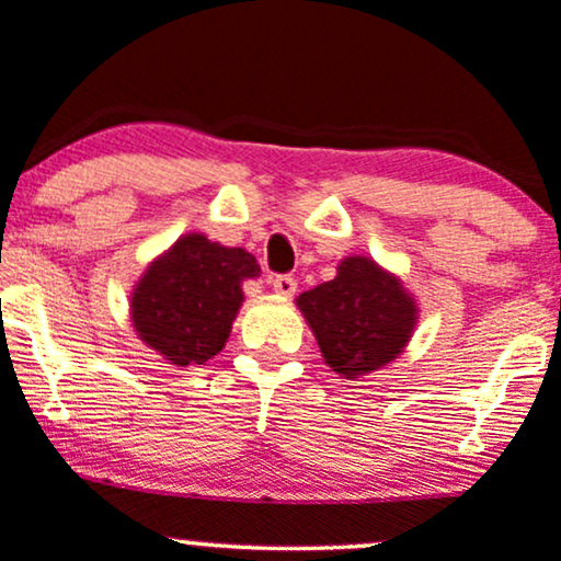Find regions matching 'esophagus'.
Segmentation results:
<instances>
[{"label": "esophagus", "mask_w": 561, "mask_h": 561, "mask_svg": "<svg viewBox=\"0 0 561 561\" xmlns=\"http://www.w3.org/2000/svg\"><path fill=\"white\" fill-rule=\"evenodd\" d=\"M271 287H274L276 295H285V298H290V295H295V290H298V282H295V276H290V274H279L271 279Z\"/></svg>", "instance_id": "1"}]
</instances>
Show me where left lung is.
Returning a JSON list of instances; mask_svg holds the SVG:
<instances>
[{
  "instance_id": "8db88e82",
  "label": "left lung",
  "mask_w": 561,
  "mask_h": 561,
  "mask_svg": "<svg viewBox=\"0 0 561 561\" xmlns=\"http://www.w3.org/2000/svg\"><path fill=\"white\" fill-rule=\"evenodd\" d=\"M332 373L356 380L397 359L417 322L415 298L373 257H343L335 279L298 295Z\"/></svg>"
}]
</instances>
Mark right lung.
<instances>
[{
    "label": "right lung",
    "instance_id": "obj_1",
    "mask_svg": "<svg viewBox=\"0 0 561 561\" xmlns=\"http://www.w3.org/2000/svg\"><path fill=\"white\" fill-rule=\"evenodd\" d=\"M261 276L255 255L186 233L151 261L130 295L133 328L170 365H205L231 335L242 282Z\"/></svg>",
    "mask_w": 561,
    "mask_h": 561
}]
</instances>
